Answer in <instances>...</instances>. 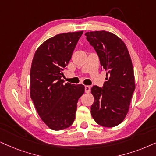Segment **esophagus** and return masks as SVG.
<instances>
[{
    "mask_svg": "<svg viewBox=\"0 0 156 156\" xmlns=\"http://www.w3.org/2000/svg\"><path fill=\"white\" fill-rule=\"evenodd\" d=\"M90 90V86H85V91H86V93H89Z\"/></svg>",
    "mask_w": 156,
    "mask_h": 156,
    "instance_id": "34e87169",
    "label": "esophagus"
}]
</instances>
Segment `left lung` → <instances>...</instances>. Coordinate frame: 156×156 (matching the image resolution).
<instances>
[{"label": "left lung", "instance_id": "obj_1", "mask_svg": "<svg viewBox=\"0 0 156 156\" xmlns=\"http://www.w3.org/2000/svg\"><path fill=\"white\" fill-rule=\"evenodd\" d=\"M85 35L97 52L102 68L107 71L103 88H91L94 102L90 113L98 125L115 127L127 116L135 88L130 55L125 42L113 33L95 31Z\"/></svg>", "mask_w": 156, "mask_h": 156}]
</instances>
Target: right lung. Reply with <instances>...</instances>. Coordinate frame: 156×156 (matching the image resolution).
I'll use <instances>...</instances> for the list:
<instances>
[{
  "mask_svg": "<svg viewBox=\"0 0 156 156\" xmlns=\"http://www.w3.org/2000/svg\"><path fill=\"white\" fill-rule=\"evenodd\" d=\"M83 31L62 33L47 39L34 53L30 70V96L49 128L62 130L73 123L83 85L64 83L63 70Z\"/></svg>",
  "mask_w": 156,
  "mask_h": 156,
  "instance_id": "right-lung-1",
  "label": "right lung"
}]
</instances>
